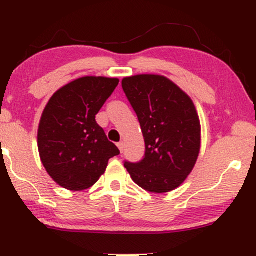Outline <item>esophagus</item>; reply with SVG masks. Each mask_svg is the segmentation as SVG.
<instances>
[{"label":"esophagus","mask_w":256,"mask_h":256,"mask_svg":"<svg viewBox=\"0 0 256 256\" xmlns=\"http://www.w3.org/2000/svg\"><path fill=\"white\" fill-rule=\"evenodd\" d=\"M118 148L120 149L121 152H124V142H118Z\"/></svg>","instance_id":"1"}]
</instances>
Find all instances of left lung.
<instances>
[{
	"instance_id": "obj_1",
	"label": "left lung",
	"mask_w": 256,
	"mask_h": 256,
	"mask_svg": "<svg viewBox=\"0 0 256 256\" xmlns=\"http://www.w3.org/2000/svg\"><path fill=\"white\" fill-rule=\"evenodd\" d=\"M138 115L146 152L140 162L124 160L138 186L164 194L180 186L194 169L200 150V122L192 100L162 76L140 74L122 80Z\"/></svg>"
}]
</instances>
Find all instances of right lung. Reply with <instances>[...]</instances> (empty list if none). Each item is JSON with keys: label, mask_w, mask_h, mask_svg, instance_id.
Segmentation results:
<instances>
[{"label": "right lung", "mask_w": 256, "mask_h": 256, "mask_svg": "<svg viewBox=\"0 0 256 256\" xmlns=\"http://www.w3.org/2000/svg\"><path fill=\"white\" fill-rule=\"evenodd\" d=\"M118 85L116 78L84 76L58 90L45 107L38 150L45 170L64 188H90L120 154L96 121Z\"/></svg>", "instance_id": "right-lung-1"}]
</instances>
